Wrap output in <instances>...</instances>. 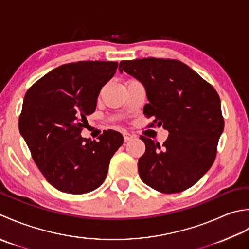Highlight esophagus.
Returning a JSON list of instances; mask_svg holds the SVG:
<instances>
[{"label":"esophagus","instance_id":"obj_1","mask_svg":"<svg viewBox=\"0 0 249 249\" xmlns=\"http://www.w3.org/2000/svg\"><path fill=\"white\" fill-rule=\"evenodd\" d=\"M133 138H135V136L133 134L129 133V132H124V139L125 142L126 141H130V140H132Z\"/></svg>","mask_w":249,"mask_h":249}]
</instances>
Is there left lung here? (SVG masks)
Segmentation results:
<instances>
[{
  "label": "left lung",
  "mask_w": 249,
  "mask_h": 249,
  "mask_svg": "<svg viewBox=\"0 0 249 249\" xmlns=\"http://www.w3.org/2000/svg\"><path fill=\"white\" fill-rule=\"evenodd\" d=\"M119 71L145 86L149 103L144 115L154 119L149 126H163L170 133L162 146L141 135L146 145L138 163L141 179L163 194L190 188L214 163L224 131L217 91L174 59L125 60L119 63Z\"/></svg>",
  "instance_id": "left-lung-1"
}]
</instances>
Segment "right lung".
Returning a JSON list of instances; mask_svg holds the SVG:
<instances>
[{"instance_id": "obj_1", "label": "right lung", "mask_w": 249, "mask_h": 249, "mask_svg": "<svg viewBox=\"0 0 249 249\" xmlns=\"http://www.w3.org/2000/svg\"><path fill=\"white\" fill-rule=\"evenodd\" d=\"M117 65L113 61L63 64L24 95L19 129L35 164L55 189L82 195L99 188L111 157L124 144V136L114 130L103 131L98 142L80 135Z\"/></svg>"}]
</instances>
